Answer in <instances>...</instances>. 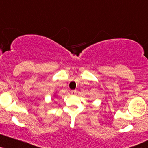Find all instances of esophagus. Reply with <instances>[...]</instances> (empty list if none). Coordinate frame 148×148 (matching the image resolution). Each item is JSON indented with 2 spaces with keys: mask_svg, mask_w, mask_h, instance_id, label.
<instances>
[{
  "mask_svg": "<svg viewBox=\"0 0 148 148\" xmlns=\"http://www.w3.org/2000/svg\"><path fill=\"white\" fill-rule=\"evenodd\" d=\"M71 94H72V95H76V90H72V91L71 92Z\"/></svg>",
  "mask_w": 148,
  "mask_h": 148,
  "instance_id": "esophagus-1",
  "label": "esophagus"
}]
</instances>
